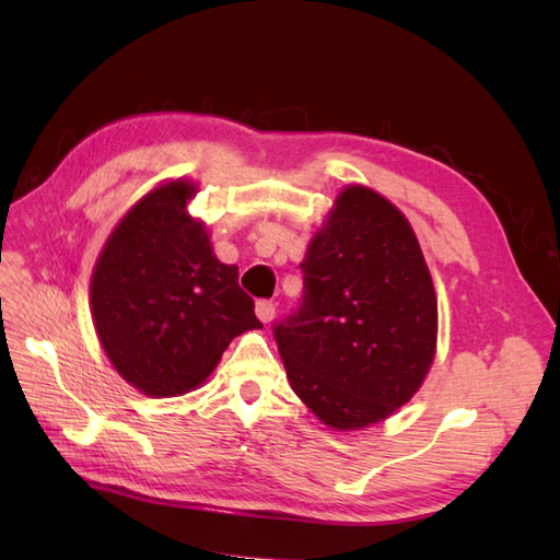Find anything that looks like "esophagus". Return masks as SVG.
I'll list each match as a JSON object with an SVG mask.
<instances>
[{"instance_id": "1", "label": "esophagus", "mask_w": 560, "mask_h": 560, "mask_svg": "<svg viewBox=\"0 0 560 560\" xmlns=\"http://www.w3.org/2000/svg\"><path fill=\"white\" fill-rule=\"evenodd\" d=\"M257 317L264 322V325H270L276 319V303L273 301H257V308H254Z\"/></svg>"}]
</instances>
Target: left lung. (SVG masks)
<instances>
[{"mask_svg": "<svg viewBox=\"0 0 560 560\" xmlns=\"http://www.w3.org/2000/svg\"><path fill=\"white\" fill-rule=\"evenodd\" d=\"M301 270V308L276 325L287 381L331 430L387 420L436 354V292L409 219L378 191L348 184Z\"/></svg>", "mask_w": 560, "mask_h": 560, "instance_id": "8db88e82", "label": "left lung"}]
</instances>
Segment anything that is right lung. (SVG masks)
I'll use <instances>...</instances> for the list:
<instances>
[{
	"mask_svg": "<svg viewBox=\"0 0 560 560\" xmlns=\"http://www.w3.org/2000/svg\"><path fill=\"white\" fill-rule=\"evenodd\" d=\"M191 179H167L118 219L91 276V317L109 364L147 397H179L206 383L235 336L261 329L222 264Z\"/></svg>",
	"mask_w": 560,
	"mask_h": 560,
	"instance_id": "right-lung-1",
	"label": "right lung"
}]
</instances>
